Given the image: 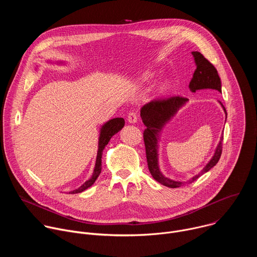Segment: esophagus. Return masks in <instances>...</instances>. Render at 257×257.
<instances>
[{"mask_svg":"<svg viewBox=\"0 0 257 257\" xmlns=\"http://www.w3.org/2000/svg\"><path fill=\"white\" fill-rule=\"evenodd\" d=\"M127 120L129 123H136L137 120H138V116H137V113L132 111V112H129L128 113V116H127Z\"/></svg>","mask_w":257,"mask_h":257,"instance_id":"esophagus-1","label":"esophagus"}]
</instances>
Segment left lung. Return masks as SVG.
Masks as SVG:
<instances>
[{
	"label": "left lung",
	"mask_w": 257,
	"mask_h": 257,
	"mask_svg": "<svg viewBox=\"0 0 257 257\" xmlns=\"http://www.w3.org/2000/svg\"><path fill=\"white\" fill-rule=\"evenodd\" d=\"M196 63V69L193 74V78L190 81L189 88L192 92H195L198 89H214L218 92H222L221 88V79L218 77L217 71L214 66L206 59L202 54L199 52H192ZM187 101L186 97L183 96H170L165 98H157L149 103H146L142 106L140 111V116L142 119L143 124L146 126L145 130L143 131V140L145 145V154H146V161H148L149 170L154 177L161 184L170 187V188H177L182 185H184L187 182H177L170 180L163 176V174L159 170L158 166V151H157V142L159 138V132L162 130L163 126L175 115L178 111L179 107L182 104H184ZM221 102V101H219ZM223 105V103L221 102ZM224 107V111L226 113V108ZM227 115V113H226ZM223 138L224 134L221 137L214 156L210 160V162L205 166V168L199 173L198 175L194 176L192 179L189 180V183L194 182L197 180L201 175L209 171L213 166H215L222 156L223 152Z\"/></svg>",
	"instance_id": "1"
}]
</instances>
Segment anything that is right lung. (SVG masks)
<instances>
[{
  "instance_id": "add662e5",
  "label": "right lung",
  "mask_w": 257,
  "mask_h": 257,
  "mask_svg": "<svg viewBox=\"0 0 257 257\" xmlns=\"http://www.w3.org/2000/svg\"><path fill=\"white\" fill-rule=\"evenodd\" d=\"M125 121L123 118H115L109 120L108 122H106L100 131V135H99V141H98V151H97V157H96V163H95V168L93 171V174L91 176V178L86 181L82 186H80L78 189L71 191L69 193L71 194H75V193H80L82 191H84L85 189H87L88 187H90L93 183L95 182V180L97 179V177L99 176L100 172H101V155H102V151L105 148V145L108 143L109 139L112 138L113 135H115L116 133H118L124 126Z\"/></svg>"
}]
</instances>
